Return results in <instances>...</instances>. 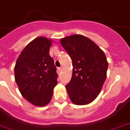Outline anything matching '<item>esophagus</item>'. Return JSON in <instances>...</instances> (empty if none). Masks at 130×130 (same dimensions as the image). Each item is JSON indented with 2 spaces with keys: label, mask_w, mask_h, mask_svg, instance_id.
I'll use <instances>...</instances> for the list:
<instances>
[{
  "label": "esophagus",
  "mask_w": 130,
  "mask_h": 130,
  "mask_svg": "<svg viewBox=\"0 0 130 130\" xmlns=\"http://www.w3.org/2000/svg\"><path fill=\"white\" fill-rule=\"evenodd\" d=\"M57 72H58V75H60L61 73V68H58V70H57Z\"/></svg>",
  "instance_id": "esophagus-1"
}]
</instances>
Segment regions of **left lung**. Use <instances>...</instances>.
Here are the masks:
<instances>
[{"label": "left lung", "mask_w": 130, "mask_h": 130, "mask_svg": "<svg viewBox=\"0 0 130 130\" xmlns=\"http://www.w3.org/2000/svg\"><path fill=\"white\" fill-rule=\"evenodd\" d=\"M60 42L72 62V78L65 86L69 98L77 105L90 104L99 95L107 77L105 54L85 35H69Z\"/></svg>", "instance_id": "8db88e82"}]
</instances>
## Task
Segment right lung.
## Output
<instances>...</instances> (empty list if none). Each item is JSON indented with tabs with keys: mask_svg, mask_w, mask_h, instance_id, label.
Listing matches in <instances>:
<instances>
[{
	"mask_svg": "<svg viewBox=\"0 0 130 130\" xmlns=\"http://www.w3.org/2000/svg\"><path fill=\"white\" fill-rule=\"evenodd\" d=\"M53 40L38 37L28 43L17 59L15 80L22 96L37 107L50 102L58 84L54 60L49 54Z\"/></svg>",
	"mask_w": 130,
	"mask_h": 130,
	"instance_id": "add662e5",
	"label": "right lung"
}]
</instances>
